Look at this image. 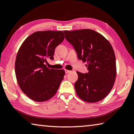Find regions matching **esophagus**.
Returning a JSON list of instances; mask_svg holds the SVG:
<instances>
[{"mask_svg": "<svg viewBox=\"0 0 134 134\" xmlns=\"http://www.w3.org/2000/svg\"><path fill=\"white\" fill-rule=\"evenodd\" d=\"M70 72V70H66V69L65 70V73H66V74L69 73V72Z\"/></svg>", "mask_w": 134, "mask_h": 134, "instance_id": "34e87169", "label": "esophagus"}]
</instances>
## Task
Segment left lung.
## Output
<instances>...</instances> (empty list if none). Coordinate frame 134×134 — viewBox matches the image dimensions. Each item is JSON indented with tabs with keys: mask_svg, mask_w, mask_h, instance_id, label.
<instances>
[{
	"mask_svg": "<svg viewBox=\"0 0 134 134\" xmlns=\"http://www.w3.org/2000/svg\"><path fill=\"white\" fill-rule=\"evenodd\" d=\"M65 39L73 46L79 60L87 63L89 72L77 71L74 83L77 94L83 100L94 103L108 96L116 75V59L110 42L97 32L83 29L64 31Z\"/></svg>",
	"mask_w": 134,
	"mask_h": 134,
	"instance_id": "8db88e82",
	"label": "left lung"
}]
</instances>
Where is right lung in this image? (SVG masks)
<instances>
[{
	"label": "right lung",
	"mask_w": 134,
	"mask_h": 134,
	"mask_svg": "<svg viewBox=\"0 0 134 134\" xmlns=\"http://www.w3.org/2000/svg\"><path fill=\"white\" fill-rule=\"evenodd\" d=\"M64 39L62 31H37L26 38L17 53L15 74L20 88L29 98L45 102L53 97L64 78V70L49 69L55 49Z\"/></svg>",
	"instance_id": "1"
}]
</instances>
